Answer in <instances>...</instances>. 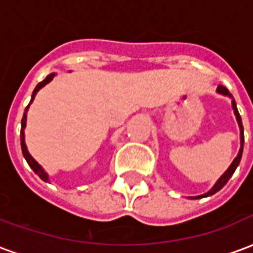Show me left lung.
<instances>
[{
    "mask_svg": "<svg viewBox=\"0 0 253 253\" xmlns=\"http://www.w3.org/2000/svg\"><path fill=\"white\" fill-rule=\"evenodd\" d=\"M217 92L218 93H222V94H228V96H230L232 99H233V96H232V93L229 92L228 88L226 86H223V85H218L217 88ZM232 105H233V110H234V115H236V118H237V122H239V126H240V138H241V148H240V152L239 154H237V157L233 160V163H232V165L229 167L228 170L223 173L219 179H218V181L214 184V187H212L211 190L209 191V192H206V194H203V195H199V196H194L192 199H199V198H205V196H210L212 195V194H215V192H218V191L221 190L226 183H228V180L232 177V175L234 173V170H236V168L239 167L240 164V160H241V156H243V146H244V128H243V123H241V116H240L239 111H237V107H236V101L234 100H232Z\"/></svg>",
    "mask_w": 253,
    "mask_h": 253,
    "instance_id": "left-lung-1",
    "label": "left lung"
}]
</instances>
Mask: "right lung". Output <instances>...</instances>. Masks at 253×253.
<instances>
[{
    "label": "right lung",
    "instance_id": "right-lung-1",
    "mask_svg": "<svg viewBox=\"0 0 253 253\" xmlns=\"http://www.w3.org/2000/svg\"><path fill=\"white\" fill-rule=\"evenodd\" d=\"M54 76H55V73H51V74H48L43 81H41V83L36 85V88L34 89V92H32V97H31V101L34 100V97H35L36 92L39 90L41 88H43L44 85H46L47 83H50L52 78H54ZM31 104V103H30ZM30 104L27 105V108H25L24 111V115H23V119H21V131H20V141H21V150H23V154H24L25 160H27V163H28V165H30L31 168L34 169V172H35L36 175L41 177L42 180L43 181H48V176H47V173L44 172V169L42 168L41 165L36 163L35 160L32 159V156H31L30 153H28V150H27V146H25V141H24V128H25V122H27V111H28V108H30Z\"/></svg>",
    "mask_w": 253,
    "mask_h": 253
}]
</instances>
